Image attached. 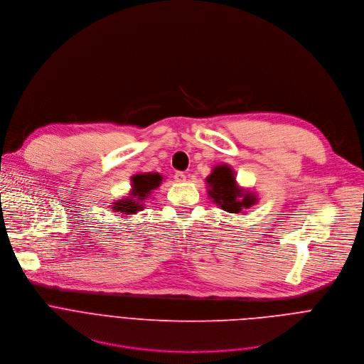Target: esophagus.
Returning a JSON list of instances; mask_svg holds the SVG:
<instances>
[{"instance_id": "1", "label": "esophagus", "mask_w": 364, "mask_h": 364, "mask_svg": "<svg viewBox=\"0 0 364 364\" xmlns=\"http://www.w3.org/2000/svg\"><path fill=\"white\" fill-rule=\"evenodd\" d=\"M174 180H176L177 183H184V181H186V174H184L183 171H176Z\"/></svg>"}]
</instances>
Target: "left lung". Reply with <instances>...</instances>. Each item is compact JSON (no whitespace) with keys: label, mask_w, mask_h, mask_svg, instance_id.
<instances>
[{"label":"left lung","mask_w":364,"mask_h":364,"mask_svg":"<svg viewBox=\"0 0 364 364\" xmlns=\"http://www.w3.org/2000/svg\"><path fill=\"white\" fill-rule=\"evenodd\" d=\"M205 181L209 187L207 190L209 197L225 212L237 215L257 201L253 193L243 191V188L236 184L235 171L228 164L215 167Z\"/></svg>","instance_id":"obj_1"}]
</instances>
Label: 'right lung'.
<instances>
[{"mask_svg":"<svg viewBox=\"0 0 364 364\" xmlns=\"http://www.w3.org/2000/svg\"><path fill=\"white\" fill-rule=\"evenodd\" d=\"M163 176L159 173H144L131 177V193L125 198L112 203L111 212H121L124 216L135 215L144 209V201L148 198L152 190L160 187Z\"/></svg>","mask_w":364,"mask_h":364,"instance_id":"right-lung-1","label":"right lung"}]
</instances>
